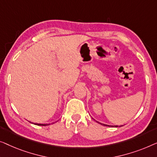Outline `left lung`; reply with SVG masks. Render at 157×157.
I'll list each match as a JSON object with an SVG mask.
<instances>
[{
	"label": "left lung",
	"instance_id": "1",
	"mask_svg": "<svg viewBox=\"0 0 157 157\" xmlns=\"http://www.w3.org/2000/svg\"><path fill=\"white\" fill-rule=\"evenodd\" d=\"M98 123H100V122H98ZM100 124H101V125H105V126H107V127H118V126H109V125H107V124H101V123H100Z\"/></svg>",
	"mask_w": 157,
	"mask_h": 157
}]
</instances>
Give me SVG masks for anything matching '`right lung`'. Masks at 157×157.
I'll use <instances>...</instances> for the list:
<instances>
[{
    "mask_svg": "<svg viewBox=\"0 0 157 157\" xmlns=\"http://www.w3.org/2000/svg\"><path fill=\"white\" fill-rule=\"evenodd\" d=\"M35 124L40 125V126H46V125H48V124Z\"/></svg>",
    "mask_w": 157,
    "mask_h": 157,
    "instance_id": "add662e5",
    "label": "right lung"
}]
</instances>
